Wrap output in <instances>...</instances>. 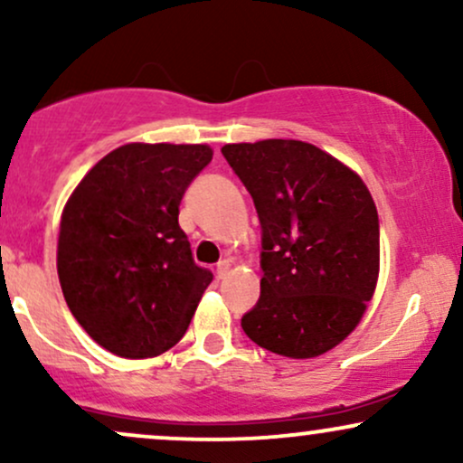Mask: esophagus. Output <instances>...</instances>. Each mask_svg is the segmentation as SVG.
Wrapping results in <instances>:
<instances>
[{"instance_id":"1","label":"esophagus","mask_w":463,"mask_h":463,"mask_svg":"<svg viewBox=\"0 0 463 463\" xmlns=\"http://www.w3.org/2000/svg\"><path fill=\"white\" fill-rule=\"evenodd\" d=\"M215 274H217V279H220V280H224L226 276L231 274V261H226V259H224V261H220V263H217V269H215Z\"/></svg>"}]
</instances>
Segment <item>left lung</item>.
Instances as JSON below:
<instances>
[{"mask_svg":"<svg viewBox=\"0 0 463 463\" xmlns=\"http://www.w3.org/2000/svg\"><path fill=\"white\" fill-rule=\"evenodd\" d=\"M261 222V298L241 317L254 344L320 357L357 328L379 280V215L357 172L311 143H226Z\"/></svg>","mask_w":463,"mask_h":463,"instance_id":"obj_1","label":"left lung"}]
</instances>
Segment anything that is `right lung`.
<instances>
[{"mask_svg": "<svg viewBox=\"0 0 463 463\" xmlns=\"http://www.w3.org/2000/svg\"><path fill=\"white\" fill-rule=\"evenodd\" d=\"M206 143H126L87 172L61 215L56 268L69 311L99 346L158 357L187 333L213 280L178 226Z\"/></svg>", "mask_w": 463, "mask_h": 463, "instance_id": "add662e5", "label": "right lung"}]
</instances>
